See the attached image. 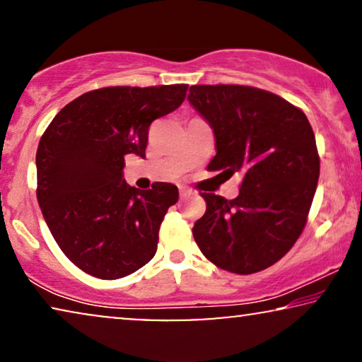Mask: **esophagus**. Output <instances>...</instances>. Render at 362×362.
Masks as SVG:
<instances>
[{"label":"esophagus","instance_id":"obj_1","mask_svg":"<svg viewBox=\"0 0 362 362\" xmlns=\"http://www.w3.org/2000/svg\"><path fill=\"white\" fill-rule=\"evenodd\" d=\"M191 192V189L189 187H186V186H180V194H181V197H185V196H187Z\"/></svg>","mask_w":362,"mask_h":362}]
</instances>
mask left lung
<instances>
[{"label":"left lung","mask_w":362,"mask_h":362,"mask_svg":"<svg viewBox=\"0 0 362 362\" xmlns=\"http://www.w3.org/2000/svg\"><path fill=\"white\" fill-rule=\"evenodd\" d=\"M187 100L214 132L207 170L244 175L235 199L202 192L207 209L192 227L196 244L232 274L264 270L293 247L313 202L320 158L308 118L255 87L192 86Z\"/></svg>","instance_id":"left-lung-1"}]
</instances>
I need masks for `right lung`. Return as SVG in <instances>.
<instances>
[{
    "instance_id": "1",
    "label": "right lung",
    "mask_w": 362,
    "mask_h": 362,
    "mask_svg": "<svg viewBox=\"0 0 362 362\" xmlns=\"http://www.w3.org/2000/svg\"><path fill=\"white\" fill-rule=\"evenodd\" d=\"M187 86L105 87L67 103L36 153L37 202L69 260L103 280L127 276L156 254L158 232L180 192L171 182L127 185V155L145 156L151 122L181 105Z\"/></svg>"
}]
</instances>
